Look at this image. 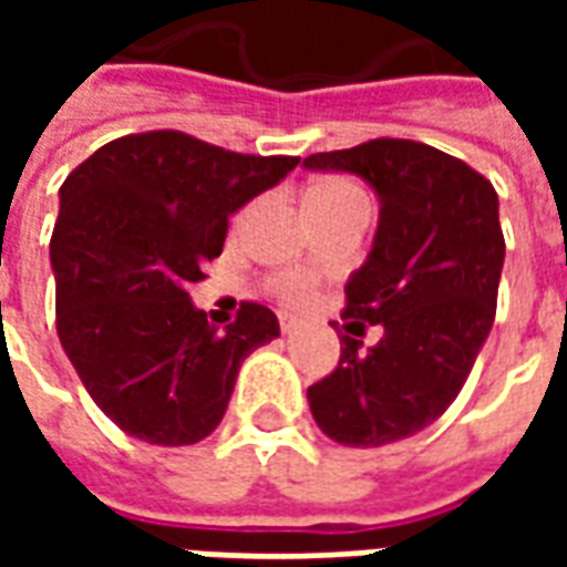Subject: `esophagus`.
Here are the masks:
<instances>
[{"instance_id": "1", "label": "esophagus", "mask_w": 567, "mask_h": 567, "mask_svg": "<svg viewBox=\"0 0 567 567\" xmlns=\"http://www.w3.org/2000/svg\"><path fill=\"white\" fill-rule=\"evenodd\" d=\"M279 328H282V333H295L297 328H300V319H297V316H288V312H282V316H279Z\"/></svg>"}]
</instances>
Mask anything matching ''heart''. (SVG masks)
<instances>
[{
	"label": "heart",
	"instance_id": "obj_1",
	"mask_svg": "<svg viewBox=\"0 0 567 567\" xmlns=\"http://www.w3.org/2000/svg\"><path fill=\"white\" fill-rule=\"evenodd\" d=\"M337 194H355V187L346 185V182H321V185L309 190L307 197H337ZM276 291L291 307H307L309 300H312V285H309L307 276H297V272L279 276L276 279Z\"/></svg>",
	"mask_w": 567,
	"mask_h": 567
}]
</instances>
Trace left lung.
Wrapping results in <instances>:
<instances>
[{
	"label": "left lung",
	"instance_id": "obj_1",
	"mask_svg": "<svg viewBox=\"0 0 567 567\" xmlns=\"http://www.w3.org/2000/svg\"><path fill=\"white\" fill-rule=\"evenodd\" d=\"M303 166L358 175L380 199L343 319L382 324V340H340L337 370L309 385L312 419L358 450L413 437L446 413L492 331L504 267L498 194L464 161L410 140L309 154Z\"/></svg>",
	"mask_w": 567,
	"mask_h": 567
}]
</instances>
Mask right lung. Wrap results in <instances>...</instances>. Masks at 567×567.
I'll use <instances>...</instances> for the list:
<instances>
[{"instance_id":"obj_1","label":"right lung","mask_w":567,"mask_h":567,"mask_svg":"<svg viewBox=\"0 0 567 567\" xmlns=\"http://www.w3.org/2000/svg\"><path fill=\"white\" fill-rule=\"evenodd\" d=\"M297 163L154 130L93 151L63 182L51 236L56 333L93 404L130 437H209L243 361L279 337L260 303H243L218 331L187 288L221 255L230 215Z\"/></svg>"}]
</instances>
